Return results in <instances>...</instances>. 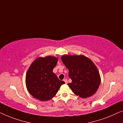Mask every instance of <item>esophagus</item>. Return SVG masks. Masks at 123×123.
I'll return each mask as SVG.
<instances>
[{"label": "esophagus", "mask_w": 123, "mask_h": 123, "mask_svg": "<svg viewBox=\"0 0 123 123\" xmlns=\"http://www.w3.org/2000/svg\"><path fill=\"white\" fill-rule=\"evenodd\" d=\"M63 81H65V84H67V83H68V81H67V79H64L63 80Z\"/></svg>", "instance_id": "obj_1"}]
</instances>
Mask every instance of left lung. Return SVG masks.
<instances>
[{
    "label": "left lung",
    "instance_id": "obj_1",
    "mask_svg": "<svg viewBox=\"0 0 123 123\" xmlns=\"http://www.w3.org/2000/svg\"><path fill=\"white\" fill-rule=\"evenodd\" d=\"M61 60L69 70L72 82L68 84L74 94L82 98L94 95L101 82L100 74L92 61L86 57L65 55Z\"/></svg>",
    "mask_w": 123,
    "mask_h": 123
}]
</instances>
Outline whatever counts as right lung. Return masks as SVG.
<instances>
[{"mask_svg": "<svg viewBox=\"0 0 123 123\" xmlns=\"http://www.w3.org/2000/svg\"><path fill=\"white\" fill-rule=\"evenodd\" d=\"M57 61L56 57L47 56L38 58L31 64L25 82L28 91L34 98L41 101L51 99L65 84L52 71Z\"/></svg>", "mask_w": 123, "mask_h": 123, "instance_id": "1", "label": "right lung"}]
</instances>
